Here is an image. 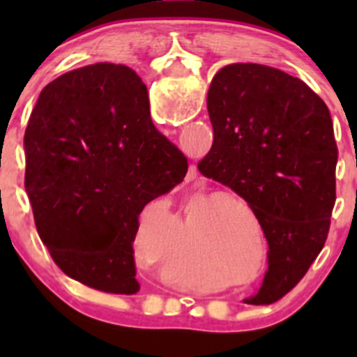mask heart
<instances>
[{
  "mask_svg": "<svg viewBox=\"0 0 357 357\" xmlns=\"http://www.w3.org/2000/svg\"><path fill=\"white\" fill-rule=\"evenodd\" d=\"M227 200H230V202H234V204H239V206H243V207H247V204H245V202L241 200V198H238V197H230V195H227ZM248 229H250V227H248Z\"/></svg>",
  "mask_w": 357,
  "mask_h": 357,
  "instance_id": "b5f03b06",
  "label": "heart"
}]
</instances>
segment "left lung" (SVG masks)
<instances>
[{
	"label": "left lung",
	"mask_w": 357,
	"mask_h": 357,
	"mask_svg": "<svg viewBox=\"0 0 357 357\" xmlns=\"http://www.w3.org/2000/svg\"><path fill=\"white\" fill-rule=\"evenodd\" d=\"M213 148L204 176L245 198L268 241V272L252 304L291 291L317 259L336 202L338 146L317 93L280 69L229 64L207 93Z\"/></svg>",
	"instance_id": "1"
}]
</instances>
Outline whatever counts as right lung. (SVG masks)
I'll return each instance as SVG.
<instances>
[{"mask_svg": "<svg viewBox=\"0 0 357 357\" xmlns=\"http://www.w3.org/2000/svg\"><path fill=\"white\" fill-rule=\"evenodd\" d=\"M24 155L37 232L56 266L98 291H139L141 211L188 173L184 153L151 123L143 80L107 62L53 80L28 119Z\"/></svg>", "mask_w": 357, "mask_h": 357, "instance_id": "obj_1", "label": "right lung"}]
</instances>
